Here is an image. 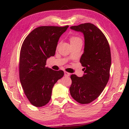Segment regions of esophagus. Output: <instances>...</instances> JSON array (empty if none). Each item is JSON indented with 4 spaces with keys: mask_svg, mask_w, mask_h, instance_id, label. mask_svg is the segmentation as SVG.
Here are the masks:
<instances>
[{
    "mask_svg": "<svg viewBox=\"0 0 129 129\" xmlns=\"http://www.w3.org/2000/svg\"><path fill=\"white\" fill-rule=\"evenodd\" d=\"M64 75H65V76H69L70 75V74L67 72H65H65H64Z\"/></svg>",
    "mask_w": 129,
    "mask_h": 129,
    "instance_id": "34e87169",
    "label": "esophagus"
}]
</instances>
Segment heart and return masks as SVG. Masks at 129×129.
<instances>
[{
    "mask_svg": "<svg viewBox=\"0 0 129 129\" xmlns=\"http://www.w3.org/2000/svg\"><path fill=\"white\" fill-rule=\"evenodd\" d=\"M79 41H81L80 38H79V37H73L70 38V43L71 44L73 43H75L79 42Z\"/></svg>",
    "mask_w": 129,
    "mask_h": 129,
    "instance_id": "b5f03b06",
    "label": "heart"
}]
</instances>
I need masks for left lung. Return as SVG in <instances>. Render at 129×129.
Masks as SVG:
<instances>
[{"label": "left lung", "mask_w": 129, "mask_h": 129, "mask_svg": "<svg viewBox=\"0 0 129 129\" xmlns=\"http://www.w3.org/2000/svg\"><path fill=\"white\" fill-rule=\"evenodd\" d=\"M70 29L84 35V53L80 62L84 67V74L81 77L71 75L70 92L79 103L89 104L99 96L109 81L111 64L110 46L105 35L94 24L84 23Z\"/></svg>", "instance_id": "1"}]
</instances>
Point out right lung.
<instances>
[{
	"instance_id": "right-lung-1",
	"label": "right lung",
	"mask_w": 129,
	"mask_h": 129,
	"mask_svg": "<svg viewBox=\"0 0 129 129\" xmlns=\"http://www.w3.org/2000/svg\"><path fill=\"white\" fill-rule=\"evenodd\" d=\"M68 27H38L26 37L21 46L19 77L26 96L35 106L49 103L54 84L64 76L63 71L53 70L45 65L46 60L54 56L59 38Z\"/></svg>"
}]
</instances>
